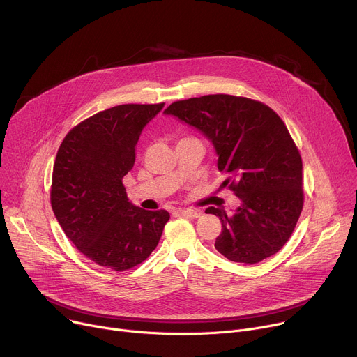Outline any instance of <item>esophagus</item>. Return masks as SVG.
Listing matches in <instances>:
<instances>
[{"mask_svg":"<svg viewBox=\"0 0 357 357\" xmlns=\"http://www.w3.org/2000/svg\"><path fill=\"white\" fill-rule=\"evenodd\" d=\"M174 213H179V215H182V216L192 218V219H195V218L199 216L197 211H195V209H175Z\"/></svg>","mask_w":357,"mask_h":357,"instance_id":"obj_1","label":"esophagus"}]
</instances>
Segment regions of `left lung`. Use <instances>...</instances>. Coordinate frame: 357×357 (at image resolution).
I'll use <instances>...</instances> for the list:
<instances>
[{"mask_svg":"<svg viewBox=\"0 0 357 357\" xmlns=\"http://www.w3.org/2000/svg\"><path fill=\"white\" fill-rule=\"evenodd\" d=\"M167 114L196 127L215 145L223 182L241 200L222 222L215 247L234 263L256 264L289 240L303 206L302 160L281 117L261 101L231 94L179 100Z\"/></svg>","mask_w":357,"mask_h":357,"instance_id":"8db88e82","label":"left lung"}]
</instances>
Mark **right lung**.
Listing matches in <instances>:
<instances>
[{
  "label": "right lung",
  "instance_id": "obj_1",
  "mask_svg": "<svg viewBox=\"0 0 357 357\" xmlns=\"http://www.w3.org/2000/svg\"><path fill=\"white\" fill-rule=\"evenodd\" d=\"M162 107L121 105L100 112L75 126L58 149L50 205L66 237L97 266L114 271L138 266L169 220L164 209L134 206L123 185L142 128Z\"/></svg>",
  "mask_w": 357,
  "mask_h": 357
}]
</instances>
